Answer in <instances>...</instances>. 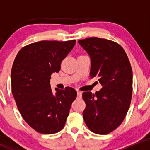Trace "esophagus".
<instances>
[{"label": "esophagus", "instance_id": "34e87169", "mask_svg": "<svg viewBox=\"0 0 150 150\" xmlns=\"http://www.w3.org/2000/svg\"><path fill=\"white\" fill-rule=\"evenodd\" d=\"M77 93H78V97L81 98V94H82V92H81V91H77Z\"/></svg>", "mask_w": 150, "mask_h": 150}]
</instances>
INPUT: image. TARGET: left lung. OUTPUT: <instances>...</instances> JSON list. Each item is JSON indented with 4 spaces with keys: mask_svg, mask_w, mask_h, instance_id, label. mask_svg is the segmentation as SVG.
Masks as SVG:
<instances>
[{
    "mask_svg": "<svg viewBox=\"0 0 150 150\" xmlns=\"http://www.w3.org/2000/svg\"><path fill=\"white\" fill-rule=\"evenodd\" d=\"M78 43L91 59V78H97L102 86L95 93H83L84 121L92 132L108 134L122 123L131 104V63L123 48L112 40L92 37Z\"/></svg>",
    "mask_w": 150,
    "mask_h": 150,
    "instance_id": "obj_1",
    "label": "left lung"
}]
</instances>
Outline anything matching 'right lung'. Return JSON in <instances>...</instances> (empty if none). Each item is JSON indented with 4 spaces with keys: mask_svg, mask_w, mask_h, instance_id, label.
<instances>
[{
    "mask_svg": "<svg viewBox=\"0 0 150 150\" xmlns=\"http://www.w3.org/2000/svg\"><path fill=\"white\" fill-rule=\"evenodd\" d=\"M67 41L42 40L30 43L18 52L11 69V91L21 115L35 131L53 134L64 128L77 91L71 87L56 88L50 79L75 44Z\"/></svg>",
    "mask_w": 150,
    "mask_h": 150,
    "instance_id": "obj_1",
    "label": "right lung"
}]
</instances>
